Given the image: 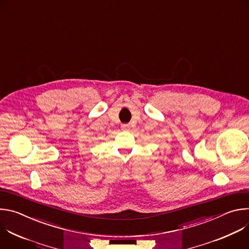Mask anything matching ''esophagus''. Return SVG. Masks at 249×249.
Masks as SVG:
<instances>
[{"label": "esophagus", "mask_w": 249, "mask_h": 249, "mask_svg": "<svg viewBox=\"0 0 249 249\" xmlns=\"http://www.w3.org/2000/svg\"><path fill=\"white\" fill-rule=\"evenodd\" d=\"M121 130L122 131H129L130 130V125H128V124L121 125Z\"/></svg>", "instance_id": "esophagus-1"}]
</instances>
